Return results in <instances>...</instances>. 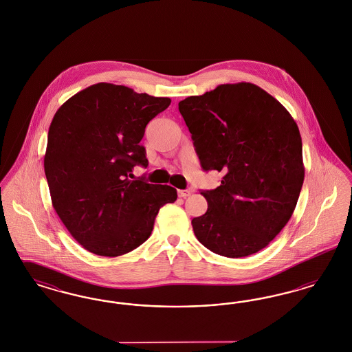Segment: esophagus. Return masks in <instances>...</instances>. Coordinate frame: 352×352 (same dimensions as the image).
<instances>
[{"label": "esophagus", "mask_w": 352, "mask_h": 352, "mask_svg": "<svg viewBox=\"0 0 352 352\" xmlns=\"http://www.w3.org/2000/svg\"><path fill=\"white\" fill-rule=\"evenodd\" d=\"M190 194H191V191H188V190H178V197L179 198H187Z\"/></svg>", "instance_id": "obj_1"}]
</instances>
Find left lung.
Masks as SVG:
<instances>
[{
  "label": "left lung",
  "mask_w": 352,
  "mask_h": 352,
  "mask_svg": "<svg viewBox=\"0 0 352 352\" xmlns=\"http://www.w3.org/2000/svg\"><path fill=\"white\" fill-rule=\"evenodd\" d=\"M204 171L223 173L203 190L191 220L201 244L237 258L265 248L296 208L305 168L301 134L280 101L252 83L221 84L178 104Z\"/></svg>",
  "instance_id": "8db88e82"
}]
</instances>
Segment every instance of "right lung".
<instances>
[{"mask_svg":"<svg viewBox=\"0 0 352 352\" xmlns=\"http://www.w3.org/2000/svg\"><path fill=\"white\" fill-rule=\"evenodd\" d=\"M171 100L98 83L69 98L51 121L45 174L52 206L84 250L116 257L145 243L160 208L177 201L168 184L131 181L148 166L140 141Z\"/></svg>","mask_w":352,"mask_h":352,"instance_id":"right-lung-1","label":"right lung"}]
</instances>
